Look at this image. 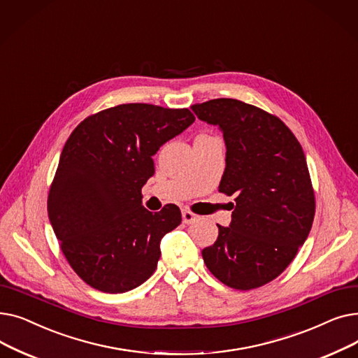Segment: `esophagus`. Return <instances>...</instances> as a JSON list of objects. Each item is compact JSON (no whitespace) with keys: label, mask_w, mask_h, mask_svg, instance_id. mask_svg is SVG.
I'll list each match as a JSON object with an SVG mask.
<instances>
[{"label":"esophagus","mask_w":358,"mask_h":358,"mask_svg":"<svg viewBox=\"0 0 358 358\" xmlns=\"http://www.w3.org/2000/svg\"><path fill=\"white\" fill-rule=\"evenodd\" d=\"M197 219H199V216H197L196 213H193V212L189 210V209H182V222H184V223L190 224V223L196 222Z\"/></svg>","instance_id":"34e87169"}]
</instances>
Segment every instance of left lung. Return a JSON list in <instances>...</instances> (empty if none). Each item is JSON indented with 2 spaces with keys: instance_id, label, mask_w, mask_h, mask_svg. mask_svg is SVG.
Instances as JSON below:
<instances>
[{
  "instance_id": "left-lung-1",
  "label": "left lung",
  "mask_w": 358,
  "mask_h": 358,
  "mask_svg": "<svg viewBox=\"0 0 358 358\" xmlns=\"http://www.w3.org/2000/svg\"><path fill=\"white\" fill-rule=\"evenodd\" d=\"M200 120L217 124L227 143L219 192L235 196L229 228L217 224L206 267L236 290L264 286L283 273L306 241L315 192L302 145L271 113L234 99L192 106Z\"/></svg>"
}]
</instances>
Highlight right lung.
Here are the masks:
<instances>
[{
  "mask_svg": "<svg viewBox=\"0 0 358 358\" xmlns=\"http://www.w3.org/2000/svg\"><path fill=\"white\" fill-rule=\"evenodd\" d=\"M196 120L189 108L130 103L84 119L69 135L48 196V215L72 270L104 293L154 274L161 238L181 223L178 206L152 213L142 187L152 157Z\"/></svg>",
  "mask_w": 358,
  "mask_h": 358,
  "instance_id": "1",
  "label": "right lung"
}]
</instances>
